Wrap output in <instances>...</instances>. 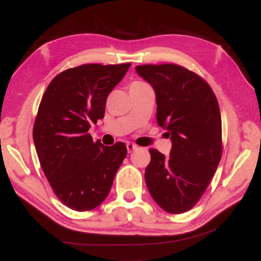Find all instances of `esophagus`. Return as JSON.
Listing matches in <instances>:
<instances>
[{"label":"esophagus","instance_id":"obj_1","mask_svg":"<svg viewBox=\"0 0 261 261\" xmlns=\"http://www.w3.org/2000/svg\"><path fill=\"white\" fill-rule=\"evenodd\" d=\"M126 147H127V151L128 153H132L134 150L137 149V146L135 144H132V143H127L126 144Z\"/></svg>","mask_w":261,"mask_h":261}]
</instances>
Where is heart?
<instances>
[{"mask_svg":"<svg viewBox=\"0 0 261 261\" xmlns=\"http://www.w3.org/2000/svg\"><path fill=\"white\" fill-rule=\"evenodd\" d=\"M134 84H141V83H134Z\"/></svg>","mask_w":261,"mask_h":261,"instance_id":"b5f03b06","label":"heart"}]
</instances>
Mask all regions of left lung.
Masks as SVG:
<instances>
[{"instance_id":"1","label":"left lung","mask_w":261,"mask_h":261,"mask_svg":"<svg viewBox=\"0 0 261 261\" xmlns=\"http://www.w3.org/2000/svg\"><path fill=\"white\" fill-rule=\"evenodd\" d=\"M136 72L154 89L158 124L172 141L169 156L149 150L146 185L164 211L186 212L206 192L222 155L218 100L207 82L183 66L138 65Z\"/></svg>"}]
</instances>
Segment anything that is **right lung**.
Returning <instances> with one entry per match:
<instances>
[{"mask_svg":"<svg viewBox=\"0 0 261 261\" xmlns=\"http://www.w3.org/2000/svg\"><path fill=\"white\" fill-rule=\"evenodd\" d=\"M130 63L84 64L55 76L46 88L34 125L41 168L58 198L76 211L103 201L127 154L124 143L103 146L92 140L91 124L103 118L109 93Z\"/></svg>","mask_w":261,"mask_h":261,"instance_id":"1","label":"right lung"}]
</instances>
